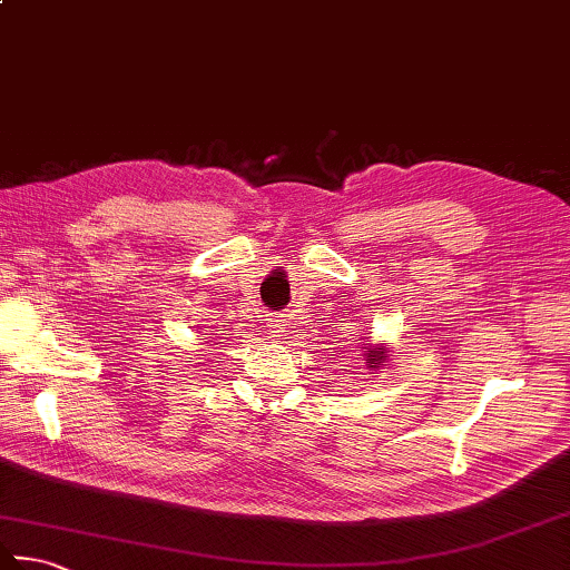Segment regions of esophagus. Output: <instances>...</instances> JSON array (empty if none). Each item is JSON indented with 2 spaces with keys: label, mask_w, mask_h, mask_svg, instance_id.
Wrapping results in <instances>:
<instances>
[{
  "label": "esophagus",
  "mask_w": 570,
  "mask_h": 570,
  "mask_svg": "<svg viewBox=\"0 0 570 570\" xmlns=\"http://www.w3.org/2000/svg\"><path fill=\"white\" fill-rule=\"evenodd\" d=\"M284 326H286L284 316H274V318H272V328H274L276 336H282V333H284Z\"/></svg>",
  "instance_id": "obj_1"
}]
</instances>
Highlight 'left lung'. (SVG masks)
Listing matches in <instances>:
<instances>
[{"mask_svg":"<svg viewBox=\"0 0 570 570\" xmlns=\"http://www.w3.org/2000/svg\"><path fill=\"white\" fill-rule=\"evenodd\" d=\"M363 355H365V361H367V367H381L385 363V358H387L383 345H377V348H375V345H371V343H365V353Z\"/></svg>","mask_w":570,"mask_h":570,"instance_id":"1","label":"left lung"}]
</instances>
